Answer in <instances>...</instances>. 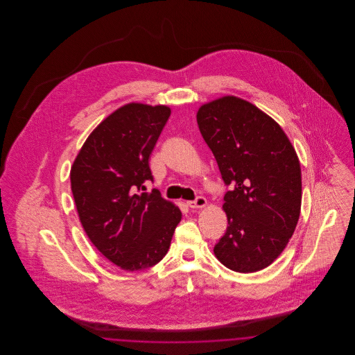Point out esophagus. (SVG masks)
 <instances>
[{
	"instance_id": "34e87169",
	"label": "esophagus",
	"mask_w": 355,
	"mask_h": 355,
	"mask_svg": "<svg viewBox=\"0 0 355 355\" xmlns=\"http://www.w3.org/2000/svg\"><path fill=\"white\" fill-rule=\"evenodd\" d=\"M187 206H189L190 209H203V207L207 206V201H206V198H203V197H198L196 201H189Z\"/></svg>"
}]
</instances>
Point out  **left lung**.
<instances>
[{
	"label": "left lung",
	"instance_id": "1",
	"mask_svg": "<svg viewBox=\"0 0 355 355\" xmlns=\"http://www.w3.org/2000/svg\"><path fill=\"white\" fill-rule=\"evenodd\" d=\"M197 122L230 185L222 206L229 226L214 254L230 270H262L284 252L300 220L298 155L278 122L236 96L201 105Z\"/></svg>",
	"mask_w": 355,
	"mask_h": 355
}]
</instances>
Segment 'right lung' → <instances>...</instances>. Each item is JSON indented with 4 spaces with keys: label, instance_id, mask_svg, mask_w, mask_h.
<instances>
[{
    "label": "right lung",
    "instance_id": "add662e5",
    "mask_svg": "<svg viewBox=\"0 0 355 355\" xmlns=\"http://www.w3.org/2000/svg\"><path fill=\"white\" fill-rule=\"evenodd\" d=\"M169 106L130 102L89 135L70 169L80 222L92 243L122 270L158 263L182 218L178 206L146 193L149 158L170 117Z\"/></svg>",
    "mask_w": 355,
    "mask_h": 355
}]
</instances>
